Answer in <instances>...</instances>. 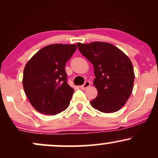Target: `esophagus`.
<instances>
[{"instance_id": "34e87169", "label": "esophagus", "mask_w": 158, "mask_h": 158, "mask_svg": "<svg viewBox=\"0 0 158 158\" xmlns=\"http://www.w3.org/2000/svg\"><path fill=\"white\" fill-rule=\"evenodd\" d=\"M90 85V82L89 81H86L85 82V84L84 85H81L80 86V88L81 90H85L87 88H88V87H89Z\"/></svg>"}]
</instances>
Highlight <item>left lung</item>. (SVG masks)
Listing matches in <instances>:
<instances>
[{
    "label": "left lung",
    "instance_id": "8db88e82",
    "mask_svg": "<svg viewBox=\"0 0 158 158\" xmlns=\"http://www.w3.org/2000/svg\"><path fill=\"white\" fill-rule=\"evenodd\" d=\"M77 45L81 53L94 65V85L98 94L90 101L91 106L103 113L119 110L133 90L135 73L129 58L110 43L94 41Z\"/></svg>",
    "mask_w": 158,
    "mask_h": 158
}]
</instances>
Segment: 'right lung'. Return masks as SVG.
Masks as SVG:
<instances>
[{
    "instance_id": "right-lung-1",
    "label": "right lung",
    "mask_w": 158,
    "mask_h": 158,
    "mask_svg": "<svg viewBox=\"0 0 158 158\" xmlns=\"http://www.w3.org/2000/svg\"><path fill=\"white\" fill-rule=\"evenodd\" d=\"M76 50V44H50L39 50L27 63L23 90L32 107L41 114L56 115L70 104L74 90L67 81L65 64Z\"/></svg>"
}]
</instances>
